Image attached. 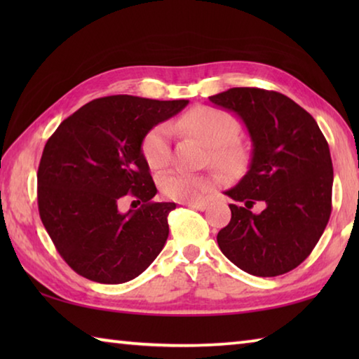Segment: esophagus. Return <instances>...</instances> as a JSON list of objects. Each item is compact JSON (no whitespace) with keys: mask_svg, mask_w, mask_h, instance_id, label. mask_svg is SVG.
<instances>
[{"mask_svg":"<svg viewBox=\"0 0 359 359\" xmlns=\"http://www.w3.org/2000/svg\"><path fill=\"white\" fill-rule=\"evenodd\" d=\"M188 208L196 209V210H205L208 209V203H187Z\"/></svg>","mask_w":359,"mask_h":359,"instance_id":"1","label":"esophagus"}]
</instances>
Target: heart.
I'll list each match as a JSON object with an SVG mask.
<instances>
[{
    "label": "heart",
    "instance_id": "b5f03b06",
    "mask_svg": "<svg viewBox=\"0 0 359 359\" xmlns=\"http://www.w3.org/2000/svg\"><path fill=\"white\" fill-rule=\"evenodd\" d=\"M180 128L191 133L212 147V163L218 169L234 172L244 166L245 150L236 142L239 123L226 111L212 106H199L187 112L179 121ZM141 151L149 168L163 169L171 161V128L161 123L144 136ZM217 185L209 174L171 171L163 174L158 182L166 198L179 203H194L204 198Z\"/></svg>",
    "mask_w": 359,
    "mask_h": 359
}]
</instances>
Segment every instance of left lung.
I'll use <instances>...</instances> for the list:
<instances>
[{
	"instance_id": "obj_1",
	"label": "left lung",
	"mask_w": 359,
	"mask_h": 359,
	"mask_svg": "<svg viewBox=\"0 0 359 359\" xmlns=\"http://www.w3.org/2000/svg\"><path fill=\"white\" fill-rule=\"evenodd\" d=\"M238 114L252 137V161L234 188L224 191L231 222L217 242L231 263L258 277L287 274L299 266L330 222L332 161L317 121L278 92L238 87L209 96ZM265 209L253 215V203Z\"/></svg>"
}]
</instances>
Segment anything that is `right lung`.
<instances>
[{"instance_id": "right-lung-1", "label": "right lung", "mask_w": 359, "mask_h": 359, "mask_svg": "<svg viewBox=\"0 0 359 359\" xmlns=\"http://www.w3.org/2000/svg\"><path fill=\"white\" fill-rule=\"evenodd\" d=\"M187 104L106 96L82 106L48 137L38 169L39 215L60 257L79 276L125 283L163 250L175 204L151 201L156 187L141 144ZM125 197L142 208L121 212Z\"/></svg>"}]
</instances>
